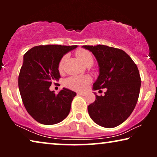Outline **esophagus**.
I'll list each match as a JSON object with an SVG mask.
<instances>
[{"label":"esophagus","instance_id":"obj_1","mask_svg":"<svg viewBox=\"0 0 157 157\" xmlns=\"http://www.w3.org/2000/svg\"><path fill=\"white\" fill-rule=\"evenodd\" d=\"M77 94H78V95H80V96H85L86 95V93L85 92H78V93H77Z\"/></svg>","mask_w":157,"mask_h":157}]
</instances>
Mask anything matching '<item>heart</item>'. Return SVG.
Instances as JSON below:
<instances>
[{"label":"heart","instance_id":"b5f03b06","mask_svg":"<svg viewBox=\"0 0 157 157\" xmlns=\"http://www.w3.org/2000/svg\"><path fill=\"white\" fill-rule=\"evenodd\" d=\"M76 56L82 62L83 64L86 65L88 62L93 61V57L89 51L86 50H79L77 51ZM66 59V56H63L61 59L59 64V69L61 71L63 68L64 61ZM91 81V76L89 75L84 76H71L66 78L64 81V84L66 87L74 90H82L86 86V85Z\"/></svg>","mask_w":157,"mask_h":157}]
</instances>
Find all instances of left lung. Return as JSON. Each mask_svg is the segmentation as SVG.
Segmentation results:
<instances>
[{"label":"left lung","mask_w":157,"mask_h":157,"mask_svg":"<svg viewBox=\"0 0 157 157\" xmlns=\"http://www.w3.org/2000/svg\"><path fill=\"white\" fill-rule=\"evenodd\" d=\"M92 52L98 65V76L93 89L106 88L104 96H98L88 106L91 119L105 128H113L125 121L138 101L141 78L131 57L121 49L104 45L83 46Z\"/></svg>","instance_id":"obj_1"}]
</instances>
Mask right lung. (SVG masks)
<instances>
[{
	"mask_svg": "<svg viewBox=\"0 0 157 157\" xmlns=\"http://www.w3.org/2000/svg\"><path fill=\"white\" fill-rule=\"evenodd\" d=\"M77 46H35L23 56L18 88L28 113L38 123L53 125L65 119L70 112L76 92L63 88L58 94L50 91L51 83L61 78V59Z\"/></svg>",
	"mask_w": 157,
	"mask_h": 157,
	"instance_id": "add662e5",
	"label": "right lung"
}]
</instances>
